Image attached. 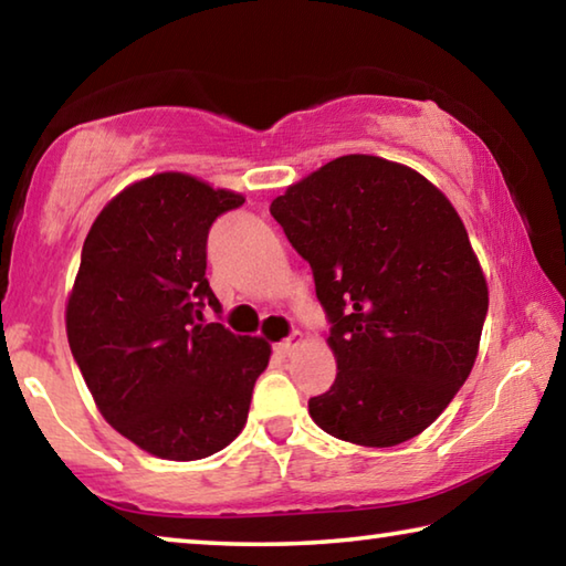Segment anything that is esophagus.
<instances>
[{
    "instance_id": "34e87169",
    "label": "esophagus",
    "mask_w": 566,
    "mask_h": 566,
    "mask_svg": "<svg viewBox=\"0 0 566 566\" xmlns=\"http://www.w3.org/2000/svg\"><path fill=\"white\" fill-rule=\"evenodd\" d=\"M302 342H304V334H302V332H294L290 339L280 342L274 349H276V354H280V357H290V354H292L296 347H300Z\"/></svg>"
}]
</instances>
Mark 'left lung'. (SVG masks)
Here are the masks:
<instances>
[{
    "mask_svg": "<svg viewBox=\"0 0 566 566\" xmlns=\"http://www.w3.org/2000/svg\"><path fill=\"white\" fill-rule=\"evenodd\" d=\"M312 266L337 379L310 399L324 432L395 447L442 415L474 367L490 290L452 202L397 161L347 155L270 207Z\"/></svg>",
    "mask_w": 566,
    "mask_h": 566,
    "instance_id": "1",
    "label": "left lung"
}]
</instances>
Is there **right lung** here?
<instances>
[{
  "label": "right lung",
  "instance_id": "obj_1",
  "mask_svg": "<svg viewBox=\"0 0 566 566\" xmlns=\"http://www.w3.org/2000/svg\"><path fill=\"white\" fill-rule=\"evenodd\" d=\"M244 205L232 189L161 171L124 187L94 219L66 300V339L102 417L145 452L195 462L242 432L262 337L202 324L219 312L207 234Z\"/></svg>",
  "mask_w": 566,
  "mask_h": 566
}]
</instances>
